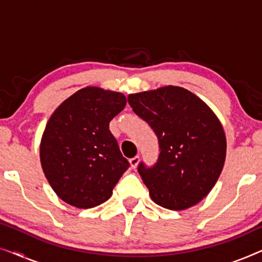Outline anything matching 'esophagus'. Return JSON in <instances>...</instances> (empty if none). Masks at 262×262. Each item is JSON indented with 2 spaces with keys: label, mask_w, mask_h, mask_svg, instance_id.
Here are the masks:
<instances>
[{
  "label": "esophagus",
  "mask_w": 262,
  "mask_h": 262,
  "mask_svg": "<svg viewBox=\"0 0 262 262\" xmlns=\"http://www.w3.org/2000/svg\"><path fill=\"white\" fill-rule=\"evenodd\" d=\"M138 163H139V156H135V157H132V159H130V166L132 169L137 168Z\"/></svg>",
  "instance_id": "esophagus-1"
}]
</instances>
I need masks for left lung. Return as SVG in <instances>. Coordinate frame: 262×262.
Instances as JSON below:
<instances>
[{
  "mask_svg": "<svg viewBox=\"0 0 262 262\" xmlns=\"http://www.w3.org/2000/svg\"><path fill=\"white\" fill-rule=\"evenodd\" d=\"M127 101L159 138L155 166H138L152 202L174 211L202 202L216 185L227 156V138L213 111L177 85L135 93Z\"/></svg>",
  "mask_w": 262,
  "mask_h": 262,
  "instance_id": "1",
  "label": "left lung"
}]
</instances>
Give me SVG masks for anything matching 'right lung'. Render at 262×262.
Masks as SVG:
<instances>
[{"label": "right lung", "instance_id": "1", "mask_svg": "<svg viewBox=\"0 0 262 262\" xmlns=\"http://www.w3.org/2000/svg\"><path fill=\"white\" fill-rule=\"evenodd\" d=\"M126 105L119 92L89 85L57 107L40 141V163L63 202L91 209L111 198L130 163L121 155L110 121Z\"/></svg>", "mask_w": 262, "mask_h": 262}]
</instances>
